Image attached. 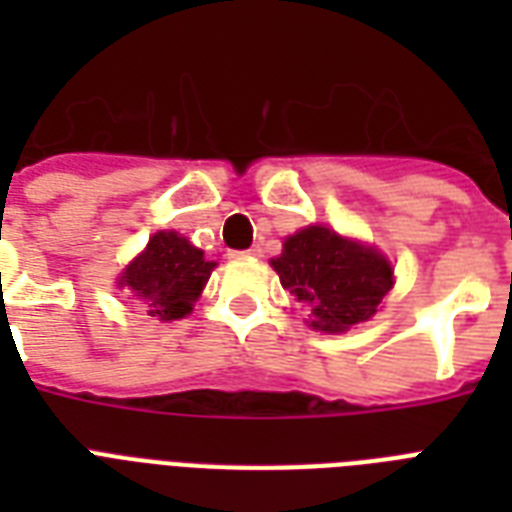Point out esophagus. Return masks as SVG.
Listing matches in <instances>:
<instances>
[{"label":"esophagus","mask_w":512,"mask_h":512,"mask_svg":"<svg viewBox=\"0 0 512 512\" xmlns=\"http://www.w3.org/2000/svg\"><path fill=\"white\" fill-rule=\"evenodd\" d=\"M260 252H263V249L252 247V249H244V252H231V255L233 257H257V255H260Z\"/></svg>","instance_id":"1"}]
</instances>
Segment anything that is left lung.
Returning <instances> with one entry per match:
<instances>
[{"label": "left lung", "mask_w": 512, "mask_h": 512, "mask_svg": "<svg viewBox=\"0 0 512 512\" xmlns=\"http://www.w3.org/2000/svg\"><path fill=\"white\" fill-rule=\"evenodd\" d=\"M273 268L289 295L311 305V327L321 332H348L372 319L393 287L385 257L321 225L289 236Z\"/></svg>", "instance_id": "obj_1"}]
</instances>
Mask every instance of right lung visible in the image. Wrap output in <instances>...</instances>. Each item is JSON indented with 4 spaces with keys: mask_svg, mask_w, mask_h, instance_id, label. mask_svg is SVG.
Listing matches in <instances>:
<instances>
[{
    "mask_svg": "<svg viewBox=\"0 0 512 512\" xmlns=\"http://www.w3.org/2000/svg\"><path fill=\"white\" fill-rule=\"evenodd\" d=\"M212 268L215 263L204 260V252L188 244V239L175 231H159L119 284L146 303L148 316L172 321L191 313Z\"/></svg>",
    "mask_w": 512,
    "mask_h": 512,
    "instance_id": "add662e5",
    "label": "right lung"
}]
</instances>
